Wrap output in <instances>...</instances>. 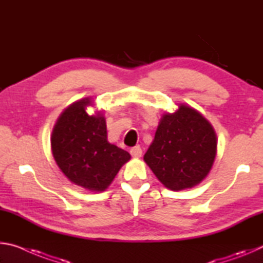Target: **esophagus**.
Instances as JSON below:
<instances>
[{
	"mask_svg": "<svg viewBox=\"0 0 263 263\" xmlns=\"http://www.w3.org/2000/svg\"><path fill=\"white\" fill-rule=\"evenodd\" d=\"M130 153L133 158H140L142 154V151L140 148V146H135V147H132L130 149Z\"/></svg>",
	"mask_w": 263,
	"mask_h": 263,
	"instance_id": "esophagus-1",
	"label": "esophagus"
}]
</instances>
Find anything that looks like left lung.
Segmentation results:
<instances>
[{"label": "left lung", "mask_w": 263, "mask_h": 263, "mask_svg": "<svg viewBox=\"0 0 263 263\" xmlns=\"http://www.w3.org/2000/svg\"><path fill=\"white\" fill-rule=\"evenodd\" d=\"M216 153L217 136L210 122L191 106L180 104L160 119L144 160L166 188L177 191L201 183Z\"/></svg>", "instance_id": "1"}]
</instances>
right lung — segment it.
I'll list each match as a JSON object with an SVG mask.
<instances>
[{"instance_id":"obj_1","label":"right lung","mask_w":263,"mask_h":263,"mask_svg":"<svg viewBox=\"0 0 263 263\" xmlns=\"http://www.w3.org/2000/svg\"><path fill=\"white\" fill-rule=\"evenodd\" d=\"M91 104L87 97L62 111L53 127L51 147L58 167L72 183L104 191L131 155L108 141L104 116L87 114Z\"/></svg>"}]
</instances>
